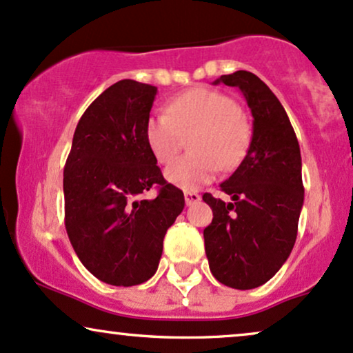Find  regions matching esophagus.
I'll list each match as a JSON object with an SVG mask.
<instances>
[{
	"mask_svg": "<svg viewBox=\"0 0 353 353\" xmlns=\"http://www.w3.org/2000/svg\"><path fill=\"white\" fill-rule=\"evenodd\" d=\"M201 200V196L196 192H185V203L186 206H192L194 203H198Z\"/></svg>",
	"mask_w": 353,
	"mask_h": 353,
	"instance_id": "esophagus-1",
	"label": "esophagus"
}]
</instances>
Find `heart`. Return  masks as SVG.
I'll return each mask as SVG.
<instances>
[{"instance_id":"obj_1","label":"heart","mask_w":353,"mask_h":353,"mask_svg":"<svg viewBox=\"0 0 353 353\" xmlns=\"http://www.w3.org/2000/svg\"><path fill=\"white\" fill-rule=\"evenodd\" d=\"M190 150L170 165L165 176L183 190L210 183L221 168L238 167L250 145L251 132L238 102L218 90L196 87L176 95L167 112H155L145 123L147 143L161 165H168L181 150L185 137Z\"/></svg>"}]
</instances>
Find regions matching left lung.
Here are the masks:
<instances>
[{"label":"left lung","mask_w":353,"mask_h":353,"mask_svg":"<svg viewBox=\"0 0 353 353\" xmlns=\"http://www.w3.org/2000/svg\"><path fill=\"white\" fill-rule=\"evenodd\" d=\"M219 82L239 87L254 120L246 157L221 183L231 201L203 194L213 210L203 236L211 274L246 291L268 283L296 243L304 203L301 148L279 99L258 76L236 70Z\"/></svg>","instance_id":"8db88e82"}]
</instances>
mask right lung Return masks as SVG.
<instances>
[{
    "label": "right lung",
    "instance_id": "obj_1",
    "mask_svg": "<svg viewBox=\"0 0 353 353\" xmlns=\"http://www.w3.org/2000/svg\"><path fill=\"white\" fill-rule=\"evenodd\" d=\"M157 87L123 79L87 107L64 167V223L77 258L110 285H137L159 268L163 238L185 208L147 143ZM157 190L153 201L141 194Z\"/></svg>",
    "mask_w": 353,
    "mask_h": 353
}]
</instances>
